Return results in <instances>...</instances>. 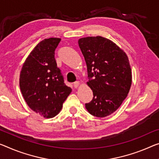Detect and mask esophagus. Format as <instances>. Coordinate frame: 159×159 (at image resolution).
<instances>
[{"instance_id": "esophagus-1", "label": "esophagus", "mask_w": 159, "mask_h": 159, "mask_svg": "<svg viewBox=\"0 0 159 159\" xmlns=\"http://www.w3.org/2000/svg\"><path fill=\"white\" fill-rule=\"evenodd\" d=\"M73 85H74V87L75 88H77L78 86H79V85H80V82H78V81L75 82L74 84H73Z\"/></svg>"}]
</instances>
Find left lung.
Returning <instances> with one entry per match:
<instances>
[{"instance_id":"8db88e82","label":"left lung","mask_w":159,"mask_h":159,"mask_svg":"<svg viewBox=\"0 0 159 159\" xmlns=\"http://www.w3.org/2000/svg\"><path fill=\"white\" fill-rule=\"evenodd\" d=\"M87 67V84L93 98L85 107L92 115L105 117L115 111L131 85L128 57L115 43L101 36L78 40Z\"/></svg>"}]
</instances>
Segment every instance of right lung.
<instances>
[{
  "instance_id": "obj_1",
  "label": "right lung",
  "mask_w": 159,
  "mask_h": 159,
  "mask_svg": "<svg viewBox=\"0 0 159 159\" xmlns=\"http://www.w3.org/2000/svg\"><path fill=\"white\" fill-rule=\"evenodd\" d=\"M60 40L51 38L39 43L27 57L20 75V88L27 104L45 118L57 115L72 92L55 58Z\"/></svg>"
}]
</instances>
